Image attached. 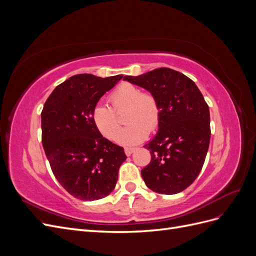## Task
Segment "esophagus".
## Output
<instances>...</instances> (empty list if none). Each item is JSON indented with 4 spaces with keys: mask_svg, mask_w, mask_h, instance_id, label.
I'll list each match as a JSON object with an SVG mask.
<instances>
[{
    "mask_svg": "<svg viewBox=\"0 0 256 256\" xmlns=\"http://www.w3.org/2000/svg\"><path fill=\"white\" fill-rule=\"evenodd\" d=\"M134 152V148H132V147H126L125 148V154H127V156H130V154Z\"/></svg>",
    "mask_w": 256,
    "mask_h": 256,
    "instance_id": "obj_1",
    "label": "esophagus"
}]
</instances>
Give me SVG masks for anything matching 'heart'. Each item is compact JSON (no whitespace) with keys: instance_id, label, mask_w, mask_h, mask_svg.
<instances>
[{"instance_id":"b5f03b06","label":"heart","mask_w":256,"mask_h":256,"mask_svg":"<svg viewBox=\"0 0 256 256\" xmlns=\"http://www.w3.org/2000/svg\"><path fill=\"white\" fill-rule=\"evenodd\" d=\"M113 109L104 102L97 104L92 111V120L96 129L108 140H115L120 130L118 115L124 109L126 122L129 125L122 130L118 142L122 145H136L144 141L150 130L156 129L160 120V106L157 98L148 92H141L136 85L124 82L111 94Z\"/></svg>"}]
</instances>
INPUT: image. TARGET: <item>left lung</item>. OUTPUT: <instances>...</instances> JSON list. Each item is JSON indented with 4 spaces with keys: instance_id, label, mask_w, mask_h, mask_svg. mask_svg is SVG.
<instances>
[{
    "instance_id": "left-lung-1",
    "label": "left lung",
    "mask_w": 256,
    "mask_h": 256,
    "mask_svg": "<svg viewBox=\"0 0 256 256\" xmlns=\"http://www.w3.org/2000/svg\"><path fill=\"white\" fill-rule=\"evenodd\" d=\"M124 80L148 90L160 106L158 132L144 145L152 160L142 171L145 184L161 194H176L196 180L210 141L209 108L196 83L171 68H158Z\"/></svg>"
}]
</instances>
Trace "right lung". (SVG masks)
<instances>
[{"mask_svg": "<svg viewBox=\"0 0 256 256\" xmlns=\"http://www.w3.org/2000/svg\"><path fill=\"white\" fill-rule=\"evenodd\" d=\"M122 78L72 76L54 88L44 106V154L58 182L76 198L95 200L109 196L127 158L122 147L104 138L92 120L99 99Z\"/></svg>", "mask_w": 256, "mask_h": 256, "instance_id": "1", "label": "right lung"}]
</instances>
